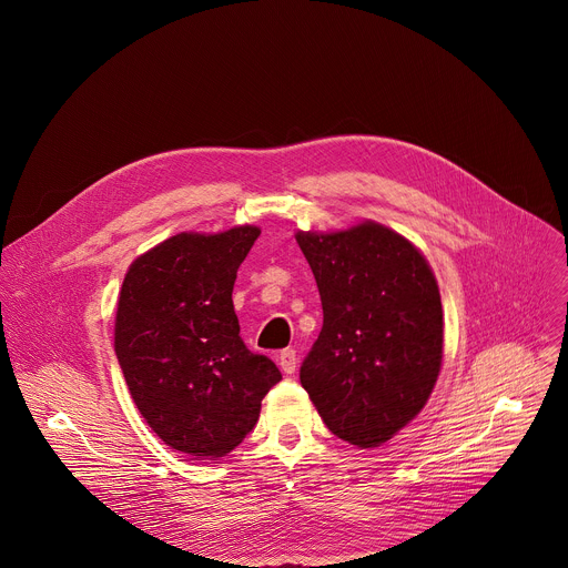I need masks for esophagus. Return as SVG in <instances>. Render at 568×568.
<instances>
[{
    "label": "esophagus",
    "instance_id": "34e87169",
    "mask_svg": "<svg viewBox=\"0 0 568 568\" xmlns=\"http://www.w3.org/2000/svg\"><path fill=\"white\" fill-rule=\"evenodd\" d=\"M278 364H281V371L292 375L296 373V364H298V357H296V351L294 348H285L281 355H278Z\"/></svg>",
    "mask_w": 568,
    "mask_h": 568
}]
</instances>
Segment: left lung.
<instances>
[{"label":"left lung","mask_w":568,"mask_h":568,"mask_svg":"<svg viewBox=\"0 0 568 568\" xmlns=\"http://www.w3.org/2000/svg\"><path fill=\"white\" fill-rule=\"evenodd\" d=\"M314 274L323 328L301 384L342 440L379 447L427 404L443 364V305L427 258L377 222L298 231Z\"/></svg>","instance_id":"1"}]
</instances>
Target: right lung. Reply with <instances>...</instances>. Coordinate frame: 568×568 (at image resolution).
I'll use <instances>...</instances> for the list:
<instances>
[{
  "instance_id": "1",
  "label": "right lung",
  "mask_w": 568,
  "mask_h": 568,
  "mask_svg": "<svg viewBox=\"0 0 568 568\" xmlns=\"http://www.w3.org/2000/svg\"><path fill=\"white\" fill-rule=\"evenodd\" d=\"M258 226L178 233L139 256L119 294L114 351L150 429L195 458L237 447L281 382L265 355L240 339L233 283Z\"/></svg>"
}]
</instances>
